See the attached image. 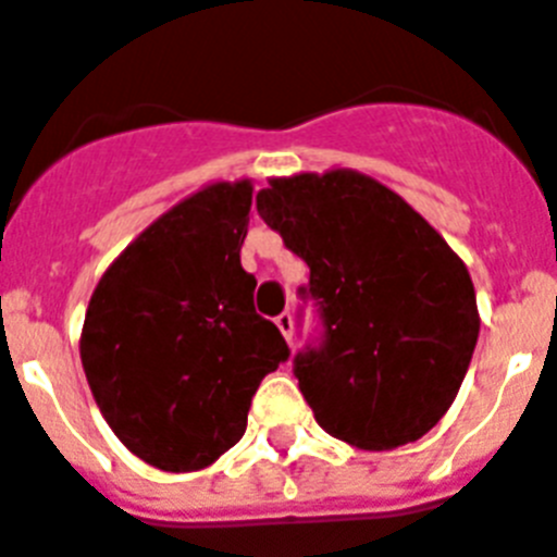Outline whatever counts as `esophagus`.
<instances>
[{
  "label": "esophagus",
  "mask_w": 557,
  "mask_h": 557,
  "mask_svg": "<svg viewBox=\"0 0 557 557\" xmlns=\"http://www.w3.org/2000/svg\"><path fill=\"white\" fill-rule=\"evenodd\" d=\"M274 322H277V329H280V334L286 336L288 343H292V336H294V317H292V314H288V311H283V314H280V317H277V320H274Z\"/></svg>",
  "instance_id": "esophagus-1"
}]
</instances>
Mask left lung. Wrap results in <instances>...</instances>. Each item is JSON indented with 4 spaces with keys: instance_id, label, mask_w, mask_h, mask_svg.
Listing matches in <instances>:
<instances>
[{
    "instance_id": "8db88e82",
    "label": "left lung",
    "mask_w": 557,
    "mask_h": 557,
    "mask_svg": "<svg viewBox=\"0 0 557 557\" xmlns=\"http://www.w3.org/2000/svg\"><path fill=\"white\" fill-rule=\"evenodd\" d=\"M257 212L311 269L322 343L294 376L325 433L362 450L422 438L465 380L479 308L465 260L394 189L354 170L269 177Z\"/></svg>"
}]
</instances>
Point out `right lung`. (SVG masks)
<instances>
[{
	"label": "right lung",
	"mask_w": 557,
	"mask_h": 557,
	"mask_svg": "<svg viewBox=\"0 0 557 557\" xmlns=\"http://www.w3.org/2000/svg\"><path fill=\"white\" fill-rule=\"evenodd\" d=\"M251 191L249 177L218 181L163 212L112 260L84 314L78 350L98 410L166 473L235 447L255 391L288 359L240 265Z\"/></svg>",
	"instance_id": "right-lung-1"
}]
</instances>
